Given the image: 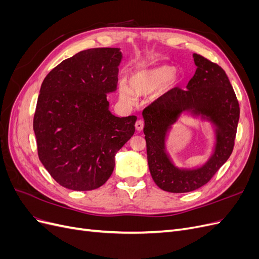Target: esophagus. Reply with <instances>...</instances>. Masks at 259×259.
<instances>
[{
  "label": "esophagus",
  "instance_id": "1",
  "mask_svg": "<svg viewBox=\"0 0 259 259\" xmlns=\"http://www.w3.org/2000/svg\"><path fill=\"white\" fill-rule=\"evenodd\" d=\"M135 127H136V131H137V132L143 131V128H144V121H143V120H138V121L136 122Z\"/></svg>",
  "mask_w": 259,
  "mask_h": 259
}]
</instances>
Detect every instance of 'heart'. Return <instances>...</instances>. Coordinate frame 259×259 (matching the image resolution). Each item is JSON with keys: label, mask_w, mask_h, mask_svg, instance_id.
I'll return each instance as SVG.
<instances>
[{"label": "heart", "mask_w": 259, "mask_h": 259, "mask_svg": "<svg viewBox=\"0 0 259 259\" xmlns=\"http://www.w3.org/2000/svg\"><path fill=\"white\" fill-rule=\"evenodd\" d=\"M175 72V68L170 66H159L151 69L142 70V71L135 73L131 77V90H128L126 86H122L120 90L121 98L125 103L133 104L135 101L133 93L137 94V95L150 94L171 79Z\"/></svg>", "instance_id": "obj_1"}]
</instances>
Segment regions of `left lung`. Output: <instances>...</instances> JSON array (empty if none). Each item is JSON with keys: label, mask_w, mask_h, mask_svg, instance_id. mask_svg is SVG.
Listing matches in <instances>:
<instances>
[{"label": "left lung", "mask_w": 259, "mask_h": 259, "mask_svg": "<svg viewBox=\"0 0 259 259\" xmlns=\"http://www.w3.org/2000/svg\"><path fill=\"white\" fill-rule=\"evenodd\" d=\"M197 70L187 90L175 88L143 111L147 159L152 179L162 190L184 193L207 184L229 159L240 117L236 94L224 70L193 54ZM183 113L211 124L214 144L209 160L194 168H178L167 151L169 131Z\"/></svg>", "instance_id": "1"}]
</instances>
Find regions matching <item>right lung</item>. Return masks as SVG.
<instances>
[{
    "label": "right lung",
    "mask_w": 259,
    "mask_h": 259,
    "mask_svg": "<svg viewBox=\"0 0 259 259\" xmlns=\"http://www.w3.org/2000/svg\"><path fill=\"white\" fill-rule=\"evenodd\" d=\"M120 49H92L64 60L46 75L33 119L38 159L70 190L103 186L116 152L135 133L137 117L109 110L117 86Z\"/></svg>",
    "instance_id": "right-lung-1"
}]
</instances>
